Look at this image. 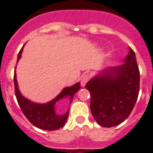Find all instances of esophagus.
Masks as SVG:
<instances>
[{
  "instance_id": "obj_1",
  "label": "esophagus",
  "mask_w": 153,
  "mask_h": 153,
  "mask_svg": "<svg viewBox=\"0 0 153 153\" xmlns=\"http://www.w3.org/2000/svg\"><path fill=\"white\" fill-rule=\"evenodd\" d=\"M90 79V75L88 74H86L84 76H83L82 79L80 80V84L82 86H84L86 85V83H87V81Z\"/></svg>"
}]
</instances>
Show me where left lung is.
I'll list each match as a JSON object with an SVG mask.
<instances>
[{"label":"left lung","mask_w":153,"mask_h":153,"mask_svg":"<svg viewBox=\"0 0 153 153\" xmlns=\"http://www.w3.org/2000/svg\"><path fill=\"white\" fill-rule=\"evenodd\" d=\"M125 63L104 70L90 79V110L99 125L116 126L125 121L137 101L140 74L135 52L129 49Z\"/></svg>","instance_id":"8db88e82"}]
</instances>
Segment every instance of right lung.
<instances>
[{
	"label": "right lung",
	"instance_id": "add662e5",
	"mask_svg": "<svg viewBox=\"0 0 153 153\" xmlns=\"http://www.w3.org/2000/svg\"><path fill=\"white\" fill-rule=\"evenodd\" d=\"M24 47L23 46L19 52L17 63L21 57ZM13 83L16 98L24 116L34 126L49 131L57 130L63 127L69 116V110L63 114H57L55 111V103L63 98H68L71 103L74 94L80 88V83H76L74 86L63 89L61 93L51 102L45 104H38L28 100L21 95L19 91L15 72L13 75Z\"/></svg>",
	"mask_w": 153,
	"mask_h": 153
}]
</instances>
